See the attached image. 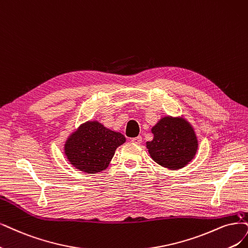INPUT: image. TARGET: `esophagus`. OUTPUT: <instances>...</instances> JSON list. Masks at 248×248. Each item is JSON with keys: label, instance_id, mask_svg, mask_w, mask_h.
<instances>
[{"label": "esophagus", "instance_id": "1", "mask_svg": "<svg viewBox=\"0 0 248 248\" xmlns=\"http://www.w3.org/2000/svg\"><path fill=\"white\" fill-rule=\"evenodd\" d=\"M132 142L136 145H140L142 143V137L138 136V137H135V138L132 139Z\"/></svg>", "mask_w": 248, "mask_h": 248}]
</instances>
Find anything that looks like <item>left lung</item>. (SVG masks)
Masks as SVG:
<instances>
[{"instance_id":"8db88e82","label":"left lung","mask_w":248,"mask_h":248,"mask_svg":"<svg viewBox=\"0 0 248 248\" xmlns=\"http://www.w3.org/2000/svg\"><path fill=\"white\" fill-rule=\"evenodd\" d=\"M151 132L153 140L146 143L151 158L159 166L179 170L194 158L198 141L192 125L184 118L166 116Z\"/></svg>"}]
</instances>
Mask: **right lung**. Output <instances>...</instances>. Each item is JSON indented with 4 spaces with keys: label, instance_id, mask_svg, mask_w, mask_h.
Wrapping results in <instances>:
<instances>
[{
    "label": "right lung",
    "instance_id": "right-lung-1",
    "mask_svg": "<svg viewBox=\"0 0 248 248\" xmlns=\"http://www.w3.org/2000/svg\"><path fill=\"white\" fill-rule=\"evenodd\" d=\"M124 142L123 134L109 130L98 122H87L69 136L64 153L77 170L96 173L108 167L116 148Z\"/></svg>",
    "mask_w": 248,
    "mask_h": 248
}]
</instances>
